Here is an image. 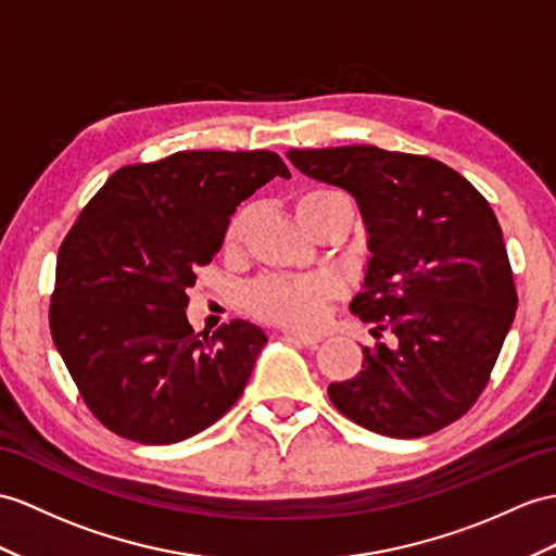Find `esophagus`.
<instances>
[{
    "label": "esophagus",
    "instance_id": "esophagus-1",
    "mask_svg": "<svg viewBox=\"0 0 556 556\" xmlns=\"http://www.w3.org/2000/svg\"><path fill=\"white\" fill-rule=\"evenodd\" d=\"M282 337H286L288 342H294V344H304V346H316L320 342L318 334H308V332H296V330H286L282 332Z\"/></svg>",
    "mask_w": 556,
    "mask_h": 556
}]
</instances>
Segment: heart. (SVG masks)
Listing matches in <instances>:
<instances>
[{"mask_svg": "<svg viewBox=\"0 0 556 556\" xmlns=\"http://www.w3.org/2000/svg\"><path fill=\"white\" fill-rule=\"evenodd\" d=\"M344 205L351 207V200L330 186H316L308 188L302 195H296L294 210L300 222L306 224L311 216L325 207ZM248 226V212H240L228 224L224 245L228 252L238 250L242 236H245ZM342 294V282L328 270H318V274H308L300 278H266L252 286L245 294V306L250 314L260 320L278 323L286 328L308 330L323 323L325 311Z\"/></svg>", "mask_w": 556, "mask_h": 556, "instance_id": "heart-1", "label": "heart"}]
</instances>
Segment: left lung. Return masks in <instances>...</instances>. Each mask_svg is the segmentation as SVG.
<instances>
[{"mask_svg":"<svg viewBox=\"0 0 556 556\" xmlns=\"http://www.w3.org/2000/svg\"><path fill=\"white\" fill-rule=\"evenodd\" d=\"M311 179L354 195L368 233L363 292L349 308L394 334L363 346V370L328 387L334 408L394 439L463 417L517 311L503 231L485 198L439 160L377 146L288 151Z\"/></svg>","mask_w":556,"mask_h":556,"instance_id":"left-lung-1","label":"left lung"}]
</instances>
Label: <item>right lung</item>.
Returning a JSON list of instances; mask_svg holds the SVG:
<instances>
[{
  "label": "right lung",
  "instance_id": "add662e5",
  "mask_svg": "<svg viewBox=\"0 0 556 556\" xmlns=\"http://www.w3.org/2000/svg\"><path fill=\"white\" fill-rule=\"evenodd\" d=\"M290 172L270 151H184L117 169L56 256L49 328L89 410L115 434L167 445L214 425L266 344L248 320L195 334L198 266L242 200Z\"/></svg>",
  "mask_w": 556,
  "mask_h": 556
}]
</instances>
